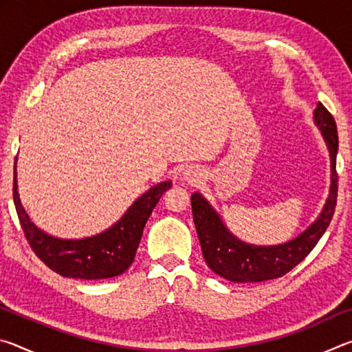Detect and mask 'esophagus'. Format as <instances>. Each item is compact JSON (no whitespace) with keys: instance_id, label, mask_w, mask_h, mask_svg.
Here are the masks:
<instances>
[{"instance_id":"obj_1","label":"esophagus","mask_w":352,"mask_h":352,"mask_svg":"<svg viewBox=\"0 0 352 352\" xmlns=\"http://www.w3.org/2000/svg\"><path fill=\"white\" fill-rule=\"evenodd\" d=\"M200 178V174L197 169H192L189 168L188 170H184V180H188L189 183H194V182H199Z\"/></svg>"}]
</instances>
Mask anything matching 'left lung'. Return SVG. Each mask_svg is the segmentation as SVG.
<instances>
[{
  "mask_svg": "<svg viewBox=\"0 0 352 352\" xmlns=\"http://www.w3.org/2000/svg\"><path fill=\"white\" fill-rule=\"evenodd\" d=\"M315 126L323 135L331 158V186L326 204L318 217L295 239L278 245H253L236 237L226 228L220 214L200 192L190 195L194 223L197 230L201 253L208 267L228 281L261 283L285 275L296 267L317 245L331 223L337 204L338 136L336 121L324 105L318 102L314 111Z\"/></svg>",
  "mask_w": 352,
  "mask_h": 352,
  "instance_id": "8db88e82",
  "label": "left lung"
}]
</instances>
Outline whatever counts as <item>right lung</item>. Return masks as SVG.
<instances>
[{
	"label": "right lung",
	"mask_w": 352,
	"mask_h": 352,
	"mask_svg": "<svg viewBox=\"0 0 352 352\" xmlns=\"http://www.w3.org/2000/svg\"><path fill=\"white\" fill-rule=\"evenodd\" d=\"M172 182H162L146 190L124 216L99 234L82 239H60L45 233L35 225L23 206L16 183V158L14 168V204L21 228L34 253L58 275L74 279H105L119 276L135 259L142 230L153 208Z\"/></svg>",
	"instance_id": "1"
}]
</instances>
